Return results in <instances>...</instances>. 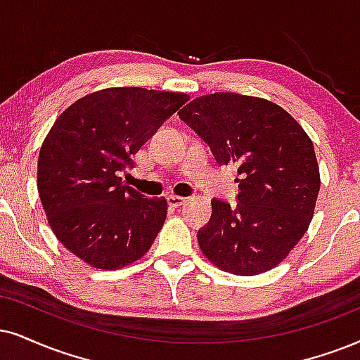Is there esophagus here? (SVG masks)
Wrapping results in <instances>:
<instances>
[{"instance_id": "1", "label": "esophagus", "mask_w": 360, "mask_h": 360, "mask_svg": "<svg viewBox=\"0 0 360 360\" xmlns=\"http://www.w3.org/2000/svg\"><path fill=\"white\" fill-rule=\"evenodd\" d=\"M167 202H168V205L170 207H180V205H184L185 202H187V198L185 197H179V195H168L167 197Z\"/></svg>"}]
</instances>
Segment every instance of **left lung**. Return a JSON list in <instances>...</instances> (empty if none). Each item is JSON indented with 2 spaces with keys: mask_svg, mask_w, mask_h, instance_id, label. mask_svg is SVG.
Wrapping results in <instances>:
<instances>
[{
  "mask_svg": "<svg viewBox=\"0 0 360 360\" xmlns=\"http://www.w3.org/2000/svg\"><path fill=\"white\" fill-rule=\"evenodd\" d=\"M219 165L238 168L237 207L214 198L197 238L212 264L235 275L274 269L307 232L321 175L304 128L272 101L212 93L179 112Z\"/></svg>",
  "mask_w": 360,
  "mask_h": 360,
  "instance_id": "8db88e82",
  "label": "left lung"
}]
</instances>
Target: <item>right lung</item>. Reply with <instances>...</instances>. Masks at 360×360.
I'll return each instance as SVG.
<instances>
[{
    "mask_svg": "<svg viewBox=\"0 0 360 360\" xmlns=\"http://www.w3.org/2000/svg\"><path fill=\"white\" fill-rule=\"evenodd\" d=\"M188 100L185 93L106 88L56 118L39 150L38 193L56 238L78 259L117 270L152 247L167 200L145 198L120 173Z\"/></svg>",
    "mask_w": 360,
    "mask_h": 360,
    "instance_id": "obj_1",
    "label": "right lung"
}]
</instances>
